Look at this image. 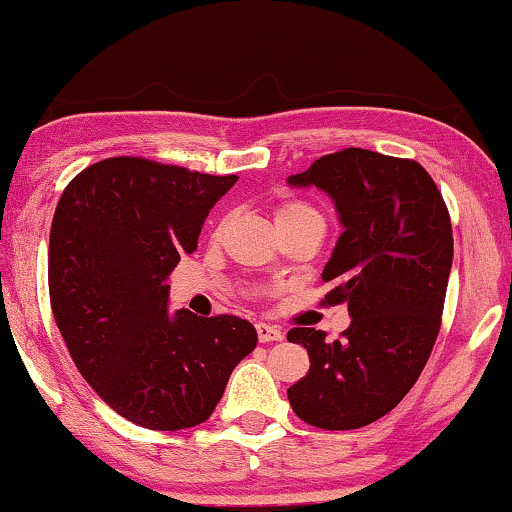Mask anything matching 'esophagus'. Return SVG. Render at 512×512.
I'll return each instance as SVG.
<instances>
[{
	"label": "esophagus",
	"mask_w": 512,
	"mask_h": 512,
	"mask_svg": "<svg viewBox=\"0 0 512 512\" xmlns=\"http://www.w3.org/2000/svg\"><path fill=\"white\" fill-rule=\"evenodd\" d=\"M256 332H258V342H281V339H284V332L263 321L256 323Z\"/></svg>",
	"instance_id": "esophagus-1"
}]
</instances>
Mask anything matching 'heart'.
Returning <instances> with one entry per match:
<instances>
[{
  "label": "heart",
  "instance_id": "obj_1",
  "mask_svg": "<svg viewBox=\"0 0 512 512\" xmlns=\"http://www.w3.org/2000/svg\"><path fill=\"white\" fill-rule=\"evenodd\" d=\"M274 219H277V226H288V224H295V221H300V219H323V217H321V212H318L316 207H311L309 203L291 201V203H284L277 207Z\"/></svg>",
  "mask_w": 512,
  "mask_h": 512
}]
</instances>
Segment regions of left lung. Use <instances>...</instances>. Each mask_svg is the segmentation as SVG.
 <instances>
[{
    "label": "left lung",
    "mask_w": 512,
    "mask_h": 512,
    "mask_svg": "<svg viewBox=\"0 0 512 512\" xmlns=\"http://www.w3.org/2000/svg\"><path fill=\"white\" fill-rule=\"evenodd\" d=\"M291 187H316L335 203L342 235L323 268L351 325L328 342L293 328L309 353L305 379L288 388L295 416L321 429H358L402 402L427 365L453 268V226L441 191L418 161L348 147L316 159Z\"/></svg>",
    "instance_id": "left-lung-1"
}]
</instances>
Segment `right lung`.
<instances>
[{
	"mask_svg": "<svg viewBox=\"0 0 512 512\" xmlns=\"http://www.w3.org/2000/svg\"><path fill=\"white\" fill-rule=\"evenodd\" d=\"M235 182L113 157L73 177L57 203L48 249L57 328L96 395L140 427L201 425L258 342L244 318L168 311V274Z\"/></svg>",
	"mask_w": 512,
	"mask_h": 512,
	"instance_id": "obj_1",
	"label": "right lung"
}]
</instances>
